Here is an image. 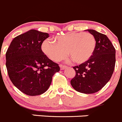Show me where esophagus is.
Returning a JSON list of instances; mask_svg holds the SVG:
<instances>
[{
  "instance_id": "esophagus-1",
  "label": "esophagus",
  "mask_w": 122,
  "mask_h": 122,
  "mask_svg": "<svg viewBox=\"0 0 122 122\" xmlns=\"http://www.w3.org/2000/svg\"><path fill=\"white\" fill-rule=\"evenodd\" d=\"M66 67H67L66 66L63 65H60V69H61V70H63V69H65Z\"/></svg>"
}]
</instances>
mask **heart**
Segmentation results:
<instances>
[{
  "label": "heart",
  "mask_w": 122,
  "mask_h": 122,
  "mask_svg": "<svg viewBox=\"0 0 122 122\" xmlns=\"http://www.w3.org/2000/svg\"><path fill=\"white\" fill-rule=\"evenodd\" d=\"M97 46L95 36L89 32H71L57 36L53 42L45 41L42 45L43 52L53 61H60L68 55L76 64L89 60Z\"/></svg>",
  "instance_id": "heart-1"
}]
</instances>
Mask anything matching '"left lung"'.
<instances>
[{
  "instance_id": "obj_1",
  "label": "left lung",
  "mask_w": 122,
  "mask_h": 122,
  "mask_svg": "<svg viewBox=\"0 0 122 122\" xmlns=\"http://www.w3.org/2000/svg\"><path fill=\"white\" fill-rule=\"evenodd\" d=\"M87 30L95 36L96 48L88 61L73 67L76 74L71 84L77 92L90 94L100 90L111 78L115 67L116 50L105 35Z\"/></svg>"
}]
</instances>
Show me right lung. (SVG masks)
Returning a JSON list of instances; mask_svg holds the SVG:
<instances>
[{"label": "right lung", "instance_id": "1", "mask_svg": "<svg viewBox=\"0 0 122 122\" xmlns=\"http://www.w3.org/2000/svg\"><path fill=\"white\" fill-rule=\"evenodd\" d=\"M47 33L32 29L16 36L6 53V66L10 80L21 92L29 96L46 92L52 77L60 71L57 63L42 51Z\"/></svg>", "mask_w": 122, "mask_h": 122}]
</instances>
